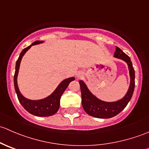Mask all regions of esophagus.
Listing matches in <instances>:
<instances>
[{
    "instance_id": "34e87169",
    "label": "esophagus",
    "mask_w": 149,
    "mask_h": 149,
    "mask_svg": "<svg viewBox=\"0 0 149 149\" xmlns=\"http://www.w3.org/2000/svg\"><path fill=\"white\" fill-rule=\"evenodd\" d=\"M82 73H81V72H79V73H76V77L77 78H81L82 76Z\"/></svg>"
}]
</instances>
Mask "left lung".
Returning <instances> with one entry per match:
<instances>
[{"label":"left lung","instance_id":"left-lung-1","mask_svg":"<svg viewBox=\"0 0 149 149\" xmlns=\"http://www.w3.org/2000/svg\"><path fill=\"white\" fill-rule=\"evenodd\" d=\"M115 58L125 61L128 65L130 70V84L126 95L123 99L115 102H105L94 97L87 88L86 84L82 81H79L81 91L82 106L88 115L97 118H110L118 115L125 109L130 102L135 88V70L130 58L122 49L117 47L115 52Z\"/></svg>","mask_w":149,"mask_h":149}]
</instances>
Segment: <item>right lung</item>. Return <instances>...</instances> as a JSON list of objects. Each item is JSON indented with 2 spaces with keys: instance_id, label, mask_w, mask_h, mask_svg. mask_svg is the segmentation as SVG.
<instances>
[{
  "instance_id": "obj_1",
  "label": "right lung",
  "mask_w": 149,
  "mask_h": 149,
  "mask_svg": "<svg viewBox=\"0 0 149 149\" xmlns=\"http://www.w3.org/2000/svg\"><path fill=\"white\" fill-rule=\"evenodd\" d=\"M42 42V41L34 42L31 45L24 48L22 51V52L20 53V55H19V58H18L17 61L16 63V70H15L13 82H14L15 91H16V94H17L19 101L21 103V104L23 106V107L27 112H29L30 114L35 115V116L48 117L51 116V115H53L54 114H55L58 112V109L60 107V100H61V97L62 96L63 93L67 88L68 86L70 84V82L75 80V78H69V79H65L64 81H63L51 95H49V97H47L45 99H43V100H29L24 98L22 95V94L19 91L17 85V76L18 73H19V65H20L22 58L23 57V55L25 54V52L31 47V45L40 44V43Z\"/></svg>"
}]
</instances>
